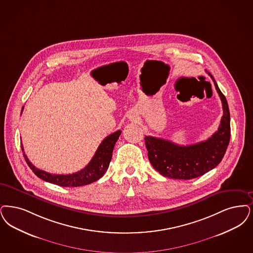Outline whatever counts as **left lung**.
I'll use <instances>...</instances> for the list:
<instances>
[{"label":"left lung","mask_w":253,"mask_h":253,"mask_svg":"<svg viewBox=\"0 0 253 253\" xmlns=\"http://www.w3.org/2000/svg\"><path fill=\"white\" fill-rule=\"evenodd\" d=\"M222 102L223 116L217 131L205 141L180 146L169 140L145 136L149 160L165 177L190 180L212 170L221 162L231 137L228 102L212 74L208 72Z\"/></svg>","instance_id":"obj_1"}]
</instances>
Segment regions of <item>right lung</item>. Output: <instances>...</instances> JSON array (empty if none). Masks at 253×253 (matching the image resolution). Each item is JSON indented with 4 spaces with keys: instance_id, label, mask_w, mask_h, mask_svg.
Wrapping results in <instances>:
<instances>
[{
    "instance_id": "right-lung-1",
    "label": "right lung",
    "mask_w": 253,
    "mask_h": 253,
    "mask_svg": "<svg viewBox=\"0 0 253 253\" xmlns=\"http://www.w3.org/2000/svg\"><path fill=\"white\" fill-rule=\"evenodd\" d=\"M23 109V107H22ZM122 131H115L110 135L106 136L95 152L93 158L91 159L88 165L83 169L82 170L72 174H51L49 172L43 171L37 169L32 163L29 161L27 156L24 153L23 146H21V150L23 152L24 159L29 166L32 171L34 172L41 180L46 182H51L53 184H57L64 187H77L82 185H86L91 182H96L101 178L104 173L107 170L109 164L112 159V153L115 147L116 142L118 141Z\"/></svg>"
}]
</instances>
